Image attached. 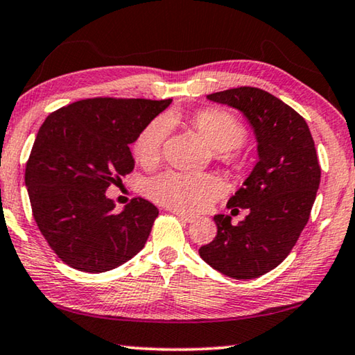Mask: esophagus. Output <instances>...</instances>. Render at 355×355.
<instances>
[{"instance_id":"34e87169","label":"esophagus","mask_w":355,"mask_h":355,"mask_svg":"<svg viewBox=\"0 0 355 355\" xmlns=\"http://www.w3.org/2000/svg\"><path fill=\"white\" fill-rule=\"evenodd\" d=\"M172 213L177 214L180 219H183L186 222H194L196 220V216L188 214V213H184V211H180V209H172Z\"/></svg>"}]
</instances>
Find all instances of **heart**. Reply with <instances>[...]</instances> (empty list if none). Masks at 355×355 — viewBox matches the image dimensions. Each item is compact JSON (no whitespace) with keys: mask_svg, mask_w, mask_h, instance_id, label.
<instances>
[{"mask_svg":"<svg viewBox=\"0 0 355 355\" xmlns=\"http://www.w3.org/2000/svg\"><path fill=\"white\" fill-rule=\"evenodd\" d=\"M196 130L205 137L222 163L238 166L243 161L241 144L245 141L248 130L235 114L218 107L197 111L191 117ZM171 133V120L161 116L148 122L136 136L133 155L142 166L152 167L161 159L167 136ZM147 196L166 207L199 211L208 207L220 194L222 184L208 173H189L167 171L158 177L150 178L146 184Z\"/></svg>","mask_w":355,"mask_h":355,"instance_id":"heart-1","label":"heart"}]
</instances>
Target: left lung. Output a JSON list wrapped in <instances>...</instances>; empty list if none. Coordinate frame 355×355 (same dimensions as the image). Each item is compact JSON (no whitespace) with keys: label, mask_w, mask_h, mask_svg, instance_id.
Returning a JSON list of instances; mask_svg holds the SVG:
<instances>
[{"label":"left lung","mask_w":355,"mask_h":355,"mask_svg":"<svg viewBox=\"0 0 355 355\" xmlns=\"http://www.w3.org/2000/svg\"><path fill=\"white\" fill-rule=\"evenodd\" d=\"M209 100L236 107L258 142V163L227 207L249 209L238 225L214 216L218 235L200 257L228 277L257 279L285 260L307 225L320 188L321 167L304 117L263 89L243 86L214 92Z\"/></svg>","instance_id":"obj_1"}]
</instances>
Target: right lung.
Listing matches in <instances>:
<instances>
[{
	"label": "right lung",
	"mask_w": 355,
	"mask_h": 355,
	"mask_svg": "<svg viewBox=\"0 0 355 355\" xmlns=\"http://www.w3.org/2000/svg\"><path fill=\"white\" fill-rule=\"evenodd\" d=\"M171 101L86 98L59 107L42 123L25 183L35 224L69 266L111 271L144 248L158 208L136 197L114 213L106 189L135 169L130 144Z\"/></svg>",
	"instance_id": "add662e5"
}]
</instances>
